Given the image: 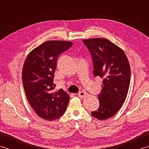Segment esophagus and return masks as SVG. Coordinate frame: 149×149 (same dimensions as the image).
Masks as SVG:
<instances>
[{"label":"esophagus","mask_w":149,"mask_h":149,"mask_svg":"<svg viewBox=\"0 0 149 149\" xmlns=\"http://www.w3.org/2000/svg\"><path fill=\"white\" fill-rule=\"evenodd\" d=\"M86 94H87L86 92H85V91H81V92H79V93L77 94V95H78L79 97L83 98V97L86 96Z\"/></svg>","instance_id":"obj_1"}]
</instances>
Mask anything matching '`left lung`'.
I'll return each instance as SVG.
<instances>
[{"mask_svg":"<svg viewBox=\"0 0 149 149\" xmlns=\"http://www.w3.org/2000/svg\"><path fill=\"white\" fill-rule=\"evenodd\" d=\"M91 54L94 77L103 79L102 90L97 95L99 107L91 115L106 120L118 112L127 97L131 79V68L125 54L105 38L83 41Z\"/></svg>","mask_w":149,"mask_h":149,"instance_id":"left-lung-1","label":"left lung"}]
</instances>
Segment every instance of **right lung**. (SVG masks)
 <instances>
[{"label":"right lung","instance_id":"obj_1","mask_svg":"<svg viewBox=\"0 0 149 149\" xmlns=\"http://www.w3.org/2000/svg\"><path fill=\"white\" fill-rule=\"evenodd\" d=\"M73 45L47 41L31 51L22 69V81L28 102L40 118L56 120L65 113L70 97L62 89L54 91V71L59 56Z\"/></svg>","mask_w":149,"mask_h":149}]
</instances>
